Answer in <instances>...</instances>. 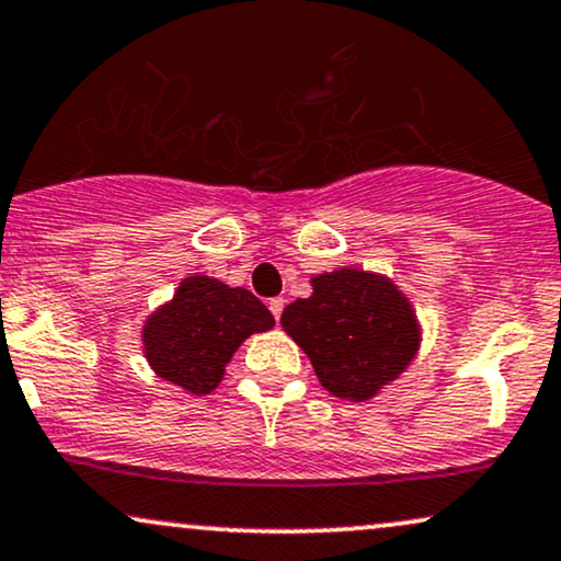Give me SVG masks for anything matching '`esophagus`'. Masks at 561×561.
<instances>
[{
	"instance_id": "obj_1",
	"label": "esophagus",
	"mask_w": 561,
	"mask_h": 561,
	"mask_svg": "<svg viewBox=\"0 0 561 561\" xmlns=\"http://www.w3.org/2000/svg\"><path fill=\"white\" fill-rule=\"evenodd\" d=\"M268 310H272V316L279 321L282 310H285V300H282V297H274V300H268Z\"/></svg>"
}]
</instances>
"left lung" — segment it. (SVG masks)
I'll use <instances>...</instances> for the list:
<instances>
[{"instance_id":"obj_1","label":"left lung","mask_w":561,"mask_h":561,"mask_svg":"<svg viewBox=\"0 0 561 561\" xmlns=\"http://www.w3.org/2000/svg\"><path fill=\"white\" fill-rule=\"evenodd\" d=\"M313 295L289 302L282 325L336 399L367 401L399 378L420 350L407 297L386 276L339 268L313 276Z\"/></svg>"}]
</instances>
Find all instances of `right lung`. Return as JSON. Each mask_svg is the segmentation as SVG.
I'll use <instances>...</instances> for the list:
<instances>
[{"mask_svg":"<svg viewBox=\"0 0 561 561\" xmlns=\"http://www.w3.org/2000/svg\"><path fill=\"white\" fill-rule=\"evenodd\" d=\"M272 325L274 316L248 289L211 276H186L173 300L147 318L141 342L160 378L204 396L219 386L238 346Z\"/></svg>","mask_w":561,"mask_h":561,"instance_id":"right-lung-1","label":"right lung"}]
</instances>
